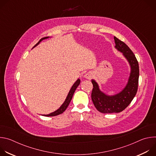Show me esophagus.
<instances>
[{
  "mask_svg": "<svg viewBox=\"0 0 156 156\" xmlns=\"http://www.w3.org/2000/svg\"><path fill=\"white\" fill-rule=\"evenodd\" d=\"M84 76V78H86V79L90 80V79H91V78H93V74H92L91 73H90V72H89V73H86Z\"/></svg>",
  "mask_w": 156,
  "mask_h": 156,
  "instance_id": "1",
  "label": "esophagus"
}]
</instances>
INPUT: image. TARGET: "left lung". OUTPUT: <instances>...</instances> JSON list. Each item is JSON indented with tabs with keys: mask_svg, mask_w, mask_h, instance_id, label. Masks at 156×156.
Segmentation results:
<instances>
[{
	"mask_svg": "<svg viewBox=\"0 0 156 156\" xmlns=\"http://www.w3.org/2000/svg\"><path fill=\"white\" fill-rule=\"evenodd\" d=\"M115 48L128 61L131 66L130 76L128 83L123 90L114 96H107L101 92L98 83L92 80L93 89L91 99L96 109L103 114L119 113L125 109L135 98L138 87L139 65L133 52L125 43L114 36Z\"/></svg>",
	"mask_w": 156,
	"mask_h": 156,
	"instance_id": "obj_1",
	"label": "left lung"
}]
</instances>
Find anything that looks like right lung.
<instances>
[{"label": "right lung", "instance_id": "right-lung-1", "mask_svg": "<svg viewBox=\"0 0 156 156\" xmlns=\"http://www.w3.org/2000/svg\"><path fill=\"white\" fill-rule=\"evenodd\" d=\"M48 37H49L48 36V37H44L41 38V39L39 41V42L36 44V45H35L33 48H34V47H36V46H37L41 41H42L44 40V39H48ZM80 83V79H78V80H76V81L74 83V84L72 86V88H71V90H70V91H69V94H68V96H67V97H66V98L65 102H63V104L61 105V107H60L58 110H57L56 111H55V112H52V113H51V114H50L44 115V116H46V117H53V116H56V115H60V114H62V113L64 112V111L66 109V108H67V107L69 106V104H70V101H71V100H72V97H73V94H74V93H75V90H76V87L79 86Z\"/></svg>", "mask_w": 156, "mask_h": 156}]
</instances>
